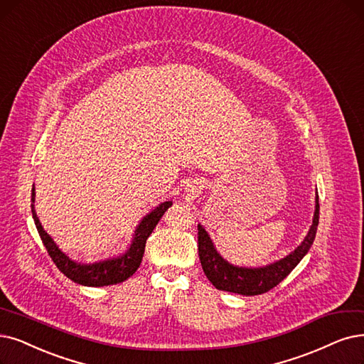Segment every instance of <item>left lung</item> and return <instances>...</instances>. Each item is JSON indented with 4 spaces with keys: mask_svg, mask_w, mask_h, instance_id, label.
Listing matches in <instances>:
<instances>
[{
    "mask_svg": "<svg viewBox=\"0 0 364 364\" xmlns=\"http://www.w3.org/2000/svg\"><path fill=\"white\" fill-rule=\"evenodd\" d=\"M319 221V203L318 194L315 200V213L312 225L306 237L297 248L285 258L276 261L264 267H239L230 264L218 251L208 235V231L198 224V255L203 272L208 276L212 285L223 291H230L242 296H258L267 293L269 289L284 281L291 270L308 254L314 243Z\"/></svg>",
    "mask_w": 364,
    "mask_h": 364,
    "instance_id": "obj_1",
    "label": "left lung"
}]
</instances>
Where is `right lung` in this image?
I'll list each match as a JSON object with an SVG mask.
<instances>
[{"instance_id":"add662e5","label":"right lung","mask_w":364,"mask_h":364,"mask_svg":"<svg viewBox=\"0 0 364 364\" xmlns=\"http://www.w3.org/2000/svg\"><path fill=\"white\" fill-rule=\"evenodd\" d=\"M31 201H33L31 212H33L37 231L41 237L43 245L46 246L52 261L68 279L85 287L113 285V284L124 282L125 279L129 278V276H133V273H136V270L141 263L146 239L151 236V232L156 227L158 221L163 218L164 212L171 206V201H164L158 208H155L151 213H148L143 218L134 231L133 242L129 245V248L127 250L125 254L105 259V261H98V263H94V264H82L75 259H71L68 255H65L60 248H58V245L48 235L46 230L43 228L34 209V201H36L34 186L31 191Z\"/></svg>"}]
</instances>
